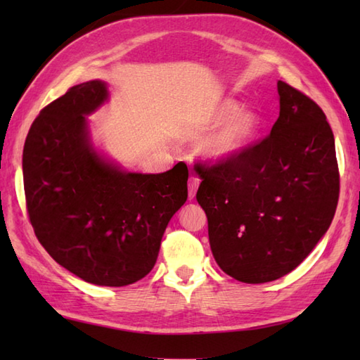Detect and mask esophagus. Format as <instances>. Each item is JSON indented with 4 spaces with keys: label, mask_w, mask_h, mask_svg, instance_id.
<instances>
[{
    "label": "esophagus",
    "mask_w": 360,
    "mask_h": 360,
    "mask_svg": "<svg viewBox=\"0 0 360 360\" xmlns=\"http://www.w3.org/2000/svg\"><path fill=\"white\" fill-rule=\"evenodd\" d=\"M198 187H200V178L192 176V178L188 179V198H190V200H193V198L196 196Z\"/></svg>",
    "instance_id": "34e87169"
}]
</instances>
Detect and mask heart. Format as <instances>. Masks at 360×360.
I'll return each mask as SVG.
<instances>
[{
  "label": "heart",
  "mask_w": 360,
  "mask_h": 360,
  "mask_svg": "<svg viewBox=\"0 0 360 360\" xmlns=\"http://www.w3.org/2000/svg\"><path fill=\"white\" fill-rule=\"evenodd\" d=\"M196 133L213 131L201 143V155L210 162H226L248 151L262 129V116L232 97H219L196 114Z\"/></svg>",
  "instance_id": "obj_1"
}]
</instances>
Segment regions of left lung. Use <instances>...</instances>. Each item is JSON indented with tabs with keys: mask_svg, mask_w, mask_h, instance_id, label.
Masks as SVG:
<instances>
[{
	"mask_svg": "<svg viewBox=\"0 0 360 360\" xmlns=\"http://www.w3.org/2000/svg\"><path fill=\"white\" fill-rule=\"evenodd\" d=\"M280 116L241 156L198 167L196 200L213 258L243 283L294 271L326 233L339 200L334 136L320 106L278 80Z\"/></svg>",
	"mask_w": 360,
	"mask_h": 360,
	"instance_id": "1",
	"label": "left lung"
}]
</instances>
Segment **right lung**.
I'll return each mask as SVG.
<instances>
[{
    "instance_id": "1",
    "label": "right lung",
    "mask_w": 360,
    "mask_h": 360,
    "mask_svg": "<svg viewBox=\"0 0 360 360\" xmlns=\"http://www.w3.org/2000/svg\"><path fill=\"white\" fill-rule=\"evenodd\" d=\"M108 83L72 86L40 112L22 150V178L38 241L65 269L98 286H127L155 266L172 217L187 201L184 162L164 173L128 172L91 136L88 116Z\"/></svg>"
}]
</instances>
